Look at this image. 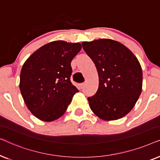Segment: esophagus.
Returning <instances> with one entry per match:
<instances>
[{"label": "esophagus", "instance_id": "1", "mask_svg": "<svg viewBox=\"0 0 160 160\" xmlns=\"http://www.w3.org/2000/svg\"><path fill=\"white\" fill-rule=\"evenodd\" d=\"M84 87V83H81V84H78V87H79V89H83V87Z\"/></svg>", "mask_w": 160, "mask_h": 160}]
</instances>
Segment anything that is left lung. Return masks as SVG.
I'll return each instance as SVG.
<instances>
[{
    "instance_id": "left-lung-1",
    "label": "left lung",
    "mask_w": 160,
    "mask_h": 160,
    "mask_svg": "<svg viewBox=\"0 0 160 160\" xmlns=\"http://www.w3.org/2000/svg\"><path fill=\"white\" fill-rule=\"evenodd\" d=\"M82 47L99 77L97 92L88 98L91 110L106 121L121 119L132 110L141 93L140 62L128 48L111 39L85 41Z\"/></svg>"
}]
</instances>
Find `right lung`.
Listing matches in <instances>:
<instances>
[{
	"mask_svg": "<svg viewBox=\"0 0 160 160\" xmlns=\"http://www.w3.org/2000/svg\"><path fill=\"white\" fill-rule=\"evenodd\" d=\"M82 49L79 43L55 41L30 55L22 68L19 89L28 109L44 122L64 114L77 88L72 84L71 62Z\"/></svg>",
	"mask_w": 160,
	"mask_h": 160,
	"instance_id": "right-lung-1",
	"label": "right lung"
}]
</instances>
